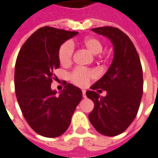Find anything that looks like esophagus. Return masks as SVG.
Here are the masks:
<instances>
[{
	"mask_svg": "<svg viewBox=\"0 0 158 158\" xmlns=\"http://www.w3.org/2000/svg\"><path fill=\"white\" fill-rule=\"evenodd\" d=\"M82 94H83V98H86V95H85V90H82Z\"/></svg>",
	"mask_w": 158,
	"mask_h": 158,
	"instance_id": "1",
	"label": "esophagus"
}]
</instances>
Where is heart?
<instances>
[{"instance_id": "heart-1", "label": "heart", "mask_w": 158, "mask_h": 158, "mask_svg": "<svg viewBox=\"0 0 158 158\" xmlns=\"http://www.w3.org/2000/svg\"><path fill=\"white\" fill-rule=\"evenodd\" d=\"M82 44L93 55L99 54L102 50V44L101 41L96 37H85L82 41ZM73 52H74V48L71 42L68 41L60 45L58 51V58L60 64L63 66H68L71 63ZM95 77H96V73L94 71L81 68H75L69 75L72 82L80 87L88 85L90 79H94Z\"/></svg>"}]
</instances>
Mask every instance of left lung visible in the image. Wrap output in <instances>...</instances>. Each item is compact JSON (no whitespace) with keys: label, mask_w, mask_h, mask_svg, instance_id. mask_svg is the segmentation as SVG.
I'll use <instances>...</instances> for the list:
<instances>
[{"label":"left lung","mask_w":158,"mask_h":158,"mask_svg":"<svg viewBox=\"0 0 158 158\" xmlns=\"http://www.w3.org/2000/svg\"><path fill=\"white\" fill-rule=\"evenodd\" d=\"M92 31L112 42L114 59L105 74L86 91L94 102L89 120L99 133L116 136L136 117L143 95L142 66L133 42L121 30L103 26ZM97 89L106 90L107 95L101 98Z\"/></svg>","instance_id":"1"}]
</instances>
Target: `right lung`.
<instances>
[{
    "instance_id": "right-lung-1",
    "label": "right lung",
    "mask_w": 158,
    "mask_h": 158,
    "mask_svg": "<svg viewBox=\"0 0 158 158\" xmlns=\"http://www.w3.org/2000/svg\"><path fill=\"white\" fill-rule=\"evenodd\" d=\"M78 34L44 26L25 41L18 55L14 85L25 121L38 134L56 138L63 134L82 99V91L72 84L57 95L51 89L53 71L60 68V45Z\"/></svg>"
}]
</instances>
